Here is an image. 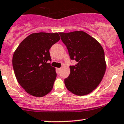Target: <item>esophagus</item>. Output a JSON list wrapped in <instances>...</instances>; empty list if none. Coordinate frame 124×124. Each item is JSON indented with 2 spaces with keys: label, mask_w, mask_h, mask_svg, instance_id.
Masks as SVG:
<instances>
[{
  "label": "esophagus",
  "mask_w": 124,
  "mask_h": 124,
  "mask_svg": "<svg viewBox=\"0 0 124 124\" xmlns=\"http://www.w3.org/2000/svg\"><path fill=\"white\" fill-rule=\"evenodd\" d=\"M61 68H56V71H57V72L58 73V74L60 72V71H61Z\"/></svg>",
  "instance_id": "obj_1"
}]
</instances>
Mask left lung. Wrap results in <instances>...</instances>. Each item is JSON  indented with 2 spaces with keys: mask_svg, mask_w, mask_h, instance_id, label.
<instances>
[{
  "mask_svg": "<svg viewBox=\"0 0 124 124\" xmlns=\"http://www.w3.org/2000/svg\"><path fill=\"white\" fill-rule=\"evenodd\" d=\"M71 59L76 61L70 66V74L65 79L68 90L78 96L92 93L102 80L106 69L105 52L94 38L83 31L59 32Z\"/></svg>",
  "mask_w": 124,
  "mask_h": 124,
  "instance_id": "8db88e82",
  "label": "left lung"
}]
</instances>
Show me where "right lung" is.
I'll return each mask as SVG.
<instances>
[{
    "mask_svg": "<svg viewBox=\"0 0 124 124\" xmlns=\"http://www.w3.org/2000/svg\"><path fill=\"white\" fill-rule=\"evenodd\" d=\"M60 40L58 32H37L29 35L19 44L12 58L18 83L27 93L43 97L50 93L56 78L49 49Z\"/></svg>",
    "mask_w": 124,
    "mask_h": 124,
    "instance_id": "right-lung-1",
    "label": "right lung"
}]
</instances>
